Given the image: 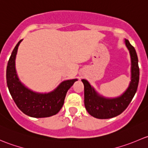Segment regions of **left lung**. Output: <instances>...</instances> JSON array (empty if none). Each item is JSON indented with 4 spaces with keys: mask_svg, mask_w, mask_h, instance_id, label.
<instances>
[{
    "mask_svg": "<svg viewBox=\"0 0 148 148\" xmlns=\"http://www.w3.org/2000/svg\"><path fill=\"white\" fill-rule=\"evenodd\" d=\"M125 44L130 55L131 80L122 95L117 97H106L98 93L87 80L82 79L84 86L85 108L95 118L109 119L120 114L128 107L137 92L140 78L138 55L127 39H125Z\"/></svg>",
    "mask_w": 148,
    "mask_h": 148,
    "instance_id": "1",
    "label": "left lung"
}]
</instances>
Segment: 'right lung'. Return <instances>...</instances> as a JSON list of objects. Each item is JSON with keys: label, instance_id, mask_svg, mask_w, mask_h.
Instances as JSON below:
<instances>
[{"label": "right lung", "instance_id": "right-lung-1", "mask_svg": "<svg viewBox=\"0 0 148 148\" xmlns=\"http://www.w3.org/2000/svg\"><path fill=\"white\" fill-rule=\"evenodd\" d=\"M21 40L12 52L6 69V81L10 95L19 110L31 117L41 118L57 114L63 106L66 92L77 79L63 81L47 93L31 90L21 82L16 69V58Z\"/></svg>", "mask_w": 148, "mask_h": 148}]
</instances>
